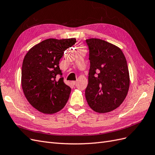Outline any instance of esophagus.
<instances>
[{"mask_svg": "<svg viewBox=\"0 0 155 155\" xmlns=\"http://www.w3.org/2000/svg\"><path fill=\"white\" fill-rule=\"evenodd\" d=\"M76 83H77V81H71V83L73 85H76Z\"/></svg>", "mask_w": 155, "mask_h": 155, "instance_id": "1", "label": "esophagus"}]
</instances>
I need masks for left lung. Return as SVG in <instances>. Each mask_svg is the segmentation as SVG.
Wrapping results in <instances>:
<instances>
[{"label":"left lung","instance_id":"left-lung-1","mask_svg":"<svg viewBox=\"0 0 155 155\" xmlns=\"http://www.w3.org/2000/svg\"><path fill=\"white\" fill-rule=\"evenodd\" d=\"M90 69L85 97L92 110L105 113L124 101L129 88L127 63L120 48L99 39L86 40Z\"/></svg>","mask_w":155,"mask_h":155}]
</instances>
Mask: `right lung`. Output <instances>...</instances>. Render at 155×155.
Returning <instances> with one entry per match:
<instances>
[{"mask_svg":"<svg viewBox=\"0 0 155 155\" xmlns=\"http://www.w3.org/2000/svg\"><path fill=\"white\" fill-rule=\"evenodd\" d=\"M76 43L75 38L48 39L26 54L21 72L22 90L27 100L39 112L54 114L66 105L71 88L63 82L59 64L64 50Z\"/></svg>","mask_w":155,"mask_h":155,"instance_id":"1","label":"right lung"}]
</instances>
